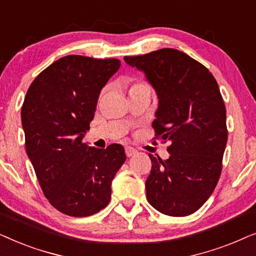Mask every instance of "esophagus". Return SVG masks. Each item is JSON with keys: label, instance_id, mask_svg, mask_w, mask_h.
Returning a JSON list of instances; mask_svg holds the SVG:
<instances>
[{"label": "esophagus", "instance_id": "obj_1", "mask_svg": "<svg viewBox=\"0 0 256 256\" xmlns=\"http://www.w3.org/2000/svg\"><path fill=\"white\" fill-rule=\"evenodd\" d=\"M124 150H126V155H127V157H132V156H134L135 154L138 152V150L132 148V146H126Z\"/></svg>", "mask_w": 256, "mask_h": 256}]
</instances>
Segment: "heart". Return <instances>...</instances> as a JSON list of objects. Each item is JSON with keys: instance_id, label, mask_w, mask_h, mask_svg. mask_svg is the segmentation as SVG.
I'll use <instances>...</instances> for the list:
<instances>
[{"instance_id": "obj_1", "label": "heart", "mask_w": 256, "mask_h": 256, "mask_svg": "<svg viewBox=\"0 0 256 256\" xmlns=\"http://www.w3.org/2000/svg\"><path fill=\"white\" fill-rule=\"evenodd\" d=\"M141 85H146V84H142V82H138V84H135L134 86L132 87H136V86H141Z\"/></svg>"}]
</instances>
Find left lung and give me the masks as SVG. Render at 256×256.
I'll use <instances>...</instances> for the list:
<instances>
[{
  "label": "left lung",
  "instance_id": "obj_1",
  "mask_svg": "<svg viewBox=\"0 0 256 256\" xmlns=\"http://www.w3.org/2000/svg\"><path fill=\"white\" fill-rule=\"evenodd\" d=\"M124 59L155 90L152 127L156 136L171 142L168 160L149 154L146 199L163 214H192L214 191L222 172L227 128L218 84L204 65L174 48Z\"/></svg>",
  "mask_w": 256,
  "mask_h": 256
}]
</instances>
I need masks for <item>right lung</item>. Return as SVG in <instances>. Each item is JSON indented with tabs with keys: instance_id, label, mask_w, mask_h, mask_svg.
Here are the masks:
<instances>
[{
	"instance_id": "add662e5",
	"label": "right lung",
	"mask_w": 256,
	"mask_h": 256,
	"mask_svg": "<svg viewBox=\"0 0 256 256\" xmlns=\"http://www.w3.org/2000/svg\"><path fill=\"white\" fill-rule=\"evenodd\" d=\"M120 65L115 58L66 56L26 92L20 116L28 157L45 197L64 214L87 216L106 208L126 160L121 144L98 149L82 142L101 90Z\"/></svg>"
}]
</instances>
